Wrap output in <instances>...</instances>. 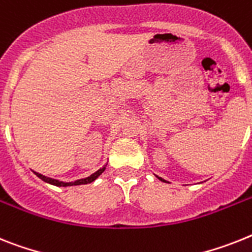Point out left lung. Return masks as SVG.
Segmentation results:
<instances>
[{
    "label": "left lung",
    "instance_id": "8db88e82",
    "mask_svg": "<svg viewBox=\"0 0 252 252\" xmlns=\"http://www.w3.org/2000/svg\"><path fill=\"white\" fill-rule=\"evenodd\" d=\"M159 179H161V178H159ZM161 180H162V179H161Z\"/></svg>",
    "mask_w": 252,
    "mask_h": 252
}]
</instances>
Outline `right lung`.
Returning <instances> with one entry per match:
<instances>
[{"label":"right lung","instance_id":"add662e5","mask_svg":"<svg viewBox=\"0 0 252 252\" xmlns=\"http://www.w3.org/2000/svg\"><path fill=\"white\" fill-rule=\"evenodd\" d=\"M105 170V166H104L103 168H100L99 171H96L95 174H93L91 176H89V178L86 179H81V180H77V182H73V183H63V182H59V180H55V179H51V178H47V176H43L41 175V174H38V172H34L37 176H38L39 179H42L43 182L49 183V184H53V186H56V187H68V186H81V184H87V183H93L95 179L97 178V176L100 175L101 172Z\"/></svg>","mask_w":252,"mask_h":252}]
</instances>
